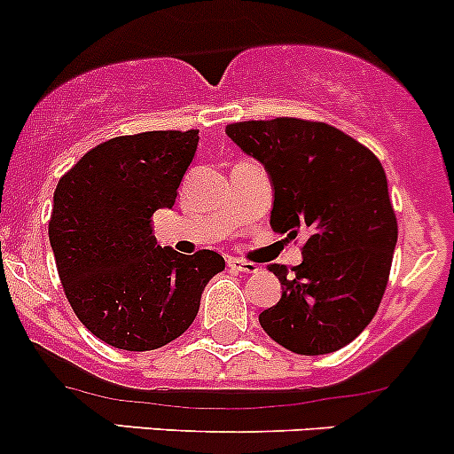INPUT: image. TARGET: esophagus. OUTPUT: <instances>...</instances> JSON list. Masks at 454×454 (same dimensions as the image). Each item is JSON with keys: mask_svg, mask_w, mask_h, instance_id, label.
Returning <instances> with one entry per match:
<instances>
[{"mask_svg": "<svg viewBox=\"0 0 454 454\" xmlns=\"http://www.w3.org/2000/svg\"><path fill=\"white\" fill-rule=\"evenodd\" d=\"M227 264L231 266L233 270H238V273H255V270H258V266H255L254 262H247L240 258H229Z\"/></svg>", "mask_w": 454, "mask_h": 454, "instance_id": "1", "label": "esophagus"}]
</instances>
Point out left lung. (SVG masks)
<instances>
[{
  "mask_svg": "<svg viewBox=\"0 0 454 454\" xmlns=\"http://www.w3.org/2000/svg\"><path fill=\"white\" fill-rule=\"evenodd\" d=\"M225 133L269 175L270 227L308 236L295 273L269 266L282 297L262 312L260 325L295 354L336 352L376 315L398 242L380 161L324 122L275 118L229 124Z\"/></svg>",
  "mask_w": 454,
  "mask_h": 454,
  "instance_id": "1",
  "label": "left lung"
}]
</instances>
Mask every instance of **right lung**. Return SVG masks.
Segmentation results:
<instances>
[{
  "mask_svg": "<svg viewBox=\"0 0 454 454\" xmlns=\"http://www.w3.org/2000/svg\"><path fill=\"white\" fill-rule=\"evenodd\" d=\"M199 130H148L91 148L59 181L50 218L56 269L81 324L105 343L148 352L192 325L225 260L159 247L153 214L172 209Z\"/></svg>",
  "mask_w": 454,
  "mask_h": 454,
  "instance_id": "add662e5",
  "label": "right lung"
}]
</instances>
